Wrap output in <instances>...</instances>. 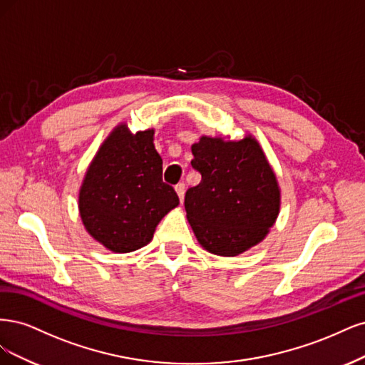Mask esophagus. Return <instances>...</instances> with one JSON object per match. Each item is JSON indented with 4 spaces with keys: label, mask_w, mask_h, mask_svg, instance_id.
Instances as JSON below:
<instances>
[{
    "label": "esophagus",
    "mask_w": 365,
    "mask_h": 365,
    "mask_svg": "<svg viewBox=\"0 0 365 365\" xmlns=\"http://www.w3.org/2000/svg\"><path fill=\"white\" fill-rule=\"evenodd\" d=\"M175 192H178L180 202H183V195H185V183H178L175 185Z\"/></svg>",
    "instance_id": "34e87169"
}]
</instances>
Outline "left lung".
I'll return each instance as SVG.
<instances>
[{
    "mask_svg": "<svg viewBox=\"0 0 365 365\" xmlns=\"http://www.w3.org/2000/svg\"><path fill=\"white\" fill-rule=\"evenodd\" d=\"M202 182L185 195L186 218L203 249L237 256L259 244L280 209L276 174L253 136H202L191 147Z\"/></svg>",
    "mask_w": 365,
    "mask_h": 365,
    "instance_id": "8db88e82",
    "label": "left lung"
}]
</instances>
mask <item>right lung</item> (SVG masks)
Segmentation results:
<instances>
[{"label":"right lung","instance_id":"obj_1","mask_svg":"<svg viewBox=\"0 0 365 365\" xmlns=\"http://www.w3.org/2000/svg\"><path fill=\"white\" fill-rule=\"evenodd\" d=\"M155 130L132 135L120 124L91 162L78 194V210L93 240L115 253L147 245L159 221L179 205L174 187L162 182Z\"/></svg>","mask_w":365,"mask_h":365}]
</instances>
